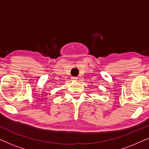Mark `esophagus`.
I'll use <instances>...</instances> for the list:
<instances>
[{
	"mask_svg": "<svg viewBox=\"0 0 149 149\" xmlns=\"http://www.w3.org/2000/svg\"><path fill=\"white\" fill-rule=\"evenodd\" d=\"M72 80L73 81H77V77H72Z\"/></svg>",
	"mask_w": 149,
	"mask_h": 149,
	"instance_id": "esophagus-1",
	"label": "esophagus"
}]
</instances>
